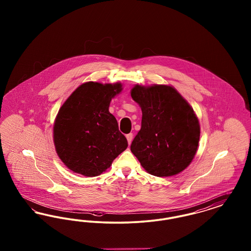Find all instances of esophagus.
Returning a JSON list of instances; mask_svg holds the SVG:
<instances>
[{"label":"esophagus","mask_w":251,"mask_h":251,"mask_svg":"<svg viewBox=\"0 0 251 251\" xmlns=\"http://www.w3.org/2000/svg\"><path fill=\"white\" fill-rule=\"evenodd\" d=\"M132 137H133V135H132V133H128L127 135H126V138H127V140H128V143L129 145L131 143V141H132Z\"/></svg>","instance_id":"34e87169"}]
</instances>
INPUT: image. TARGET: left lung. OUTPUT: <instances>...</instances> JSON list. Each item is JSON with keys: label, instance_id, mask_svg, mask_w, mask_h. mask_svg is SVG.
Wrapping results in <instances>:
<instances>
[{"label": "left lung", "instance_id": "left-lung-1", "mask_svg": "<svg viewBox=\"0 0 251 251\" xmlns=\"http://www.w3.org/2000/svg\"><path fill=\"white\" fill-rule=\"evenodd\" d=\"M131 96L142 111L131 152L151 175L179 174L191 164L200 142V121L191 105L167 84H135Z\"/></svg>", "mask_w": 251, "mask_h": 251}]
</instances>
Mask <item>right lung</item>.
Here are the masks:
<instances>
[{
	"mask_svg": "<svg viewBox=\"0 0 251 251\" xmlns=\"http://www.w3.org/2000/svg\"><path fill=\"white\" fill-rule=\"evenodd\" d=\"M122 84L86 82L60 107L53 123V143L64 165L74 173L96 177L106 171L128 142L109 112Z\"/></svg>",
	"mask_w": 251,
	"mask_h": 251,
	"instance_id": "right-lung-1",
	"label": "right lung"
}]
</instances>
